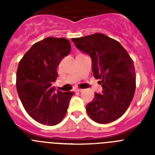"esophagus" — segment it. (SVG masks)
<instances>
[{
	"label": "esophagus",
	"mask_w": 155,
	"mask_h": 155,
	"mask_svg": "<svg viewBox=\"0 0 155 155\" xmlns=\"http://www.w3.org/2000/svg\"><path fill=\"white\" fill-rule=\"evenodd\" d=\"M76 91H78V92H81V91H83V89H81V88H77L76 90H75Z\"/></svg>",
	"instance_id": "34e87169"
}]
</instances>
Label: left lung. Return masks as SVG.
Returning a JSON list of instances; mask_svg holds the SVG:
<instances>
[{
	"mask_svg": "<svg viewBox=\"0 0 155 155\" xmlns=\"http://www.w3.org/2000/svg\"><path fill=\"white\" fill-rule=\"evenodd\" d=\"M71 40L79 50L91 59L94 77L100 79L101 94L86 110L90 118L98 124L115 121L124 114L130 105L136 89L134 62L120 42L102 33H94Z\"/></svg>",
	"mask_w": 155,
	"mask_h": 155,
	"instance_id": "left-lung-1",
	"label": "left lung"
}]
</instances>
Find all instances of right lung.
<instances>
[{
  "mask_svg": "<svg viewBox=\"0 0 155 155\" xmlns=\"http://www.w3.org/2000/svg\"><path fill=\"white\" fill-rule=\"evenodd\" d=\"M71 50L68 39L48 37L32 45L18 64L16 87L19 98L28 114L44 125L62 121L74 94L55 91L52 85L58 78L57 67Z\"/></svg>",
  "mask_w": 155,
  "mask_h": 155,
  "instance_id": "1",
  "label": "right lung"
}]
</instances>
